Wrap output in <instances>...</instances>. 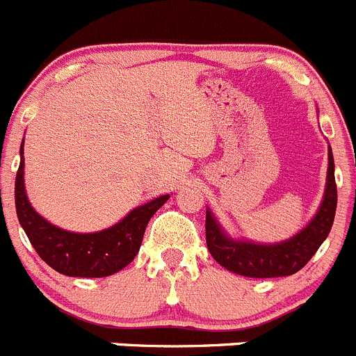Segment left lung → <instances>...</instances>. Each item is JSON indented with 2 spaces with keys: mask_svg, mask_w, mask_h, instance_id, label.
<instances>
[{
  "mask_svg": "<svg viewBox=\"0 0 356 356\" xmlns=\"http://www.w3.org/2000/svg\"><path fill=\"white\" fill-rule=\"evenodd\" d=\"M332 148L328 146L327 185L321 204L304 229L284 242L257 243L236 240L226 233L210 208H207V245L213 259L229 272L254 279L293 275L304 268L316 250L327 240L337 208V185Z\"/></svg>",
  "mask_w": 356,
  "mask_h": 356,
  "instance_id": "1",
  "label": "left lung"
}]
</instances>
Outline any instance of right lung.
<instances>
[{
	"mask_svg": "<svg viewBox=\"0 0 356 356\" xmlns=\"http://www.w3.org/2000/svg\"><path fill=\"white\" fill-rule=\"evenodd\" d=\"M168 200L169 194L155 197L134 208L114 226L95 233L61 229L29 203L24 187V141L21 145V164L15 176L17 218L38 256L63 275L107 277L125 268L139 252L149 218Z\"/></svg>",
	"mask_w": 356,
	"mask_h": 356,
	"instance_id": "add662e5",
	"label": "right lung"
}]
</instances>
